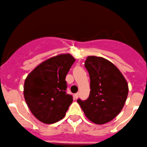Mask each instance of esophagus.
<instances>
[{"label":"esophagus","mask_w":147,"mask_h":147,"mask_svg":"<svg viewBox=\"0 0 147 147\" xmlns=\"http://www.w3.org/2000/svg\"><path fill=\"white\" fill-rule=\"evenodd\" d=\"M78 97H79V93L75 94H74V98L75 99H77Z\"/></svg>","instance_id":"34e87169"}]
</instances>
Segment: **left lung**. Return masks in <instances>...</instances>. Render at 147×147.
<instances>
[{"label": "left lung", "instance_id": "8db88e82", "mask_svg": "<svg viewBox=\"0 0 147 147\" xmlns=\"http://www.w3.org/2000/svg\"><path fill=\"white\" fill-rule=\"evenodd\" d=\"M90 78L87 100H77L86 118L102 125L122 110L128 94L126 80L113 63L102 57L89 56L84 63Z\"/></svg>", "mask_w": 147, "mask_h": 147}]
</instances>
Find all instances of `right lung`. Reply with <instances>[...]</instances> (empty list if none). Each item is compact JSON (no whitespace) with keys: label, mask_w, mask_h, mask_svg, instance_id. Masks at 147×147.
I'll return each instance as SVG.
<instances>
[{"label":"right lung","mask_w":147,"mask_h":147,"mask_svg":"<svg viewBox=\"0 0 147 147\" xmlns=\"http://www.w3.org/2000/svg\"><path fill=\"white\" fill-rule=\"evenodd\" d=\"M75 58L70 54L52 57L37 65L26 78L25 101L32 113L41 122L52 124L63 119L73 102L66 94L65 79Z\"/></svg>","instance_id":"1"}]
</instances>
